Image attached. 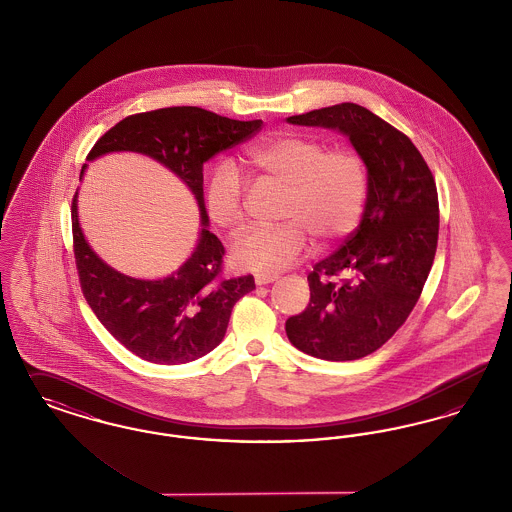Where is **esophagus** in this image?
Here are the masks:
<instances>
[{"mask_svg":"<svg viewBox=\"0 0 512 512\" xmlns=\"http://www.w3.org/2000/svg\"><path fill=\"white\" fill-rule=\"evenodd\" d=\"M278 280V274H255V284L257 286H267Z\"/></svg>","mask_w":512,"mask_h":512,"instance_id":"34e87169","label":"esophagus"}]
</instances>
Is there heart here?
<instances>
[{
  "label": "heart",
  "mask_w": 512,
  "mask_h": 512,
  "mask_svg": "<svg viewBox=\"0 0 512 512\" xmlns=\"http://www.w3.org/2000/svg\"><path fill=\"white\" fill-rule=\"evenodd\" d=\"M249 167L265 182L286 188L276 228H249L232 245L236 267L274 274L299 261L309 236L320 244L349 236L365 211L368 174L353 149H328L305 134H282L247 149ZM245 184L238 169L222 161L207 180L205 207L222 230L244 222Z\"/></svg>",
  "instance_id": "1"
}]
</instances>
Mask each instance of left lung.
<instances>
[{
    "label": "left lung",
    "instance_id": "obj_1",
    "mask_svg": "<svg viewBox=\"0 0 512 512\" xmlns=\"http://www.w3.org/2000/svg\"><path fill=\"white\" fill-rule=\"evenodd\" d=\"M286 121L338 130L365 163L368 192L359 228L313 267L307 309L286 320L288 340L299 351L355 361L390 340L422 293L438 247L436 182L413 142L357 103Z\"/></svg>",
    "mask_w": 512,
    "mask_h": 512
}]
</instances>
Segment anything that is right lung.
<instances>
[{"instance_id":"right-lung-1","label":"right lung","mask_w":512,"mask_h":512,"mask_svg":"<svg viewBox=\"0 0 512 512\" xmlns=\"http://www.w3.org/2000/svg\"><path fill=\"white\" fill-rule=\"evenodd\" d=\"M261 126L263 121H234L201 107H167L122 119L88 153L90 163L121 151L151 157L188 186L199 207L201 230L190 257L169 276L146 280L109 267L90 247L78 220V190L74 194V259L82 292L109 334L140 359L184 365L211 353L226 334L236 301L255 290L251 274H220L224 247L209 230L203 163Z\"/></svg>"}]
</instances>
